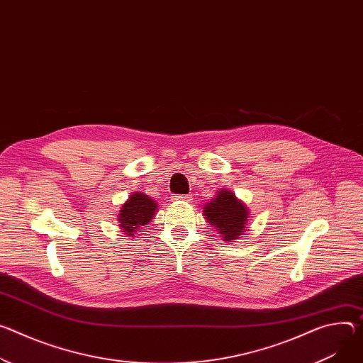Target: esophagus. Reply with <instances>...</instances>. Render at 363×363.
I'll return each instance as SVG.
<instances>
[{"mask_svg":"<svg viewBox=\"0 0 363 363\" xmlns=\"http://www.w3.org/2000/svg\"><path fill=\"white\" fill-rule=\"evenodd\" d=\"M189 199H191V196H189V195H185V194H182V195H175V200H178V201H189Z\"/></svg>","mask_w":363,"mask_h":363,"instance_id":"obj_1","label":"esophagus"}]
</instances>
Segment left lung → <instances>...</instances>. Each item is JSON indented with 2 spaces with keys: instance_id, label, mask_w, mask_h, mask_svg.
<instances>
[{
  "instance_id": "8db88e82",
  "label": "left lung",
  "mask_w": 363,
  "mask_h": 363,
  "mask_svg": "<svg viewBox=\"0 0 363 363\" xmlns=\"http://www.w3.org/2000/svg\"><path fill=\"white\" fill-rule=\"evenodd\" d=\"M204 216L224 238V242H230L242 235L249 213L233 192L221 189L213 201L206 204Z\"/></svg>"
}]
</instances>
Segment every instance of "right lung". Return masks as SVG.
I'll return each mask as SVG.
<instances>
[{
	"label": "right lung",
	"instance_id": "1",
	"mask_svg": "<svg viewBox=\"0 0 363 363\" xmlns=\"http://www.w3.org/2000/svg\"><path fill=\"white\" fill-rule=\"evenodd\" d=\"M156 203L150 199V196L136 192L128 199V201L121 207L118 214L120 227L124 230L125 235L128 236H138L135 235L139 232L140 227L147 224L155 213H156Z\"/></svg>",
	"mask_w": 363,
	"mask_h": 363
}]
</instances>
